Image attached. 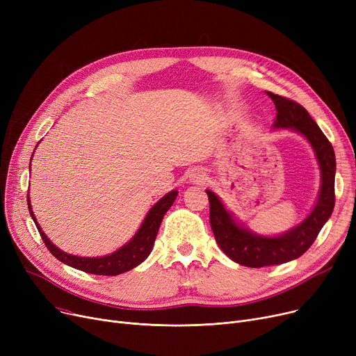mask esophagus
I'll return each mask as SVG.
<instances>
[{"instance_id": "esophagus-1", "label": "esophagus", "mask_w": 356, "mask_h": 356, "mask_svg": "<svg viewBox=\"0 0 356 356\" xmlns=\"http://www.w3.org/2000/svg\"><path fill=\"white\" fill-rule=\"evenodd\" d=\"M202 180H203V175H196L195 179H193V181H196V183H197V181H202Z\"/></svg>"}]
</instances>
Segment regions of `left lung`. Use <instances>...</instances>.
<instances>
[{
	"instance_id": "obj_1",
	"label": "left lung",
	"mask_w": 356,
	"mask_h": 356,
	"mask_svg": "<svg viewBox=\"0 0 356 356\" xmlns=\"http://www.w3.org/2000/svg\"><path fill=\"white\" fill-rule=\"evenodd\" d=\"M267 95L277 109L274 127L291 128L312 144L322 170V188L314 209L300 225L274 238L258 236L241 228L223 208L218 196L207 191L209 220L218 245L235 263L252 268L283 264L303 255L312 247L334 208L336 159L330 141L300 104L273 92H267Z\"/></svg>"
}]
</instances>
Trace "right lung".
Returning <instances> with one entry per match:
<instances>
[{
  "instance_id": "right-lung-1",
  "label": "right lung",
  "mask_w": 356,
  "mask_h": 356,
  "mask_svg": "<svg viewBox=\"0 0 356 356\" xmlns=\"http://www.w3.org/2000/svg\"><path fill=\"white\" fill-rule=\"evenodd\" d=\"M176 196H177V191H173L170 193H167L164 197H161L154 204V207L149 209V212L147 213V216L143 222L141 228L134 235V238L128 242V244H125L122 248H120L115 252H112L105 257H99V258H85V257L66 254L56 245H53V242L49 241V238L44 235L39 223H37L34 213L31 211V204H30L29 197H27V203H29L30 215L35 223L37 229H39V232H40V236L44 242V245L59 261H62V263H65L73 268H78V270L89 273V274L118 275L125 271L133 270L134 267L141 264L143 261L149 255V252H152V248L154 245V241H156V236H157V232L160 228V223L163 220V216L168 209L172 208L173 202L176 200Z\"/></svg>"
}]
</instances>
